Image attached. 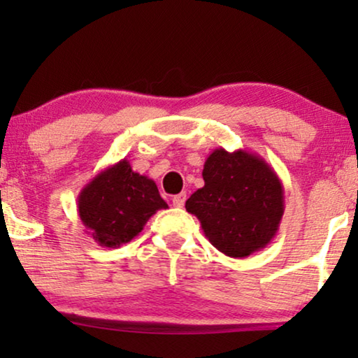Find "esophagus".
Listing matches in <instances>:
<instances>
[{"label": "esophagus", "mask_w": 358, "mask_h": 358, "mask_svg": "<svg viewBox=\"0 0 358 358\" xmlns=\"http://www.w3.org/2000/svg\"><path fill=\"white\" fill-rule=\"evenodd\" d=\"M185 199H187V194H185V192H180L178 195H174L173 205H174V207H178V208H182L184 203H185Z\"/></svg>", "instance_id": "34e87169"}]
</instances>
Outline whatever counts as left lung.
<instances>
[{
  "label": "left lung",
  "mask_w": 358,
  "mask_h": 358,
  "mask_svg": "<svg viewBox=\"0 0 358 358\" xmlns=\"http://www.w3.org/2000/svg\"><path fill=\"white\" fill-rule=\"evenodd\" d=\"M205 185L185 202L205 236L228 257L261 251L280 227L283 185L266 159L246 150H213L202 171Z\"/></svg>",
  "instance_id": "left-lung-1"
}]
</instances>
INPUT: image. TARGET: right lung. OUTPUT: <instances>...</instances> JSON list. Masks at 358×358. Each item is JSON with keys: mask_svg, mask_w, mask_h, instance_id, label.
Returning <instances> with one entry per match:
<instances>
[{"mask_svg": "<svg viewBox=\"0 0 358 358\" xmlns=\"http://www.w3.org/2000/svg\"><path fill=\"white\" fill-rule=\"evenodd\" d=\"M161 208L168 203L155 180L135 173L127 159L107 166L78 195V213L87 234L104 248L131 241Z\"/></svg>", "mask_w": 358, "mask_h": 358, "instance_id": "obj_1", "label": "right lung"}]
</instances>
